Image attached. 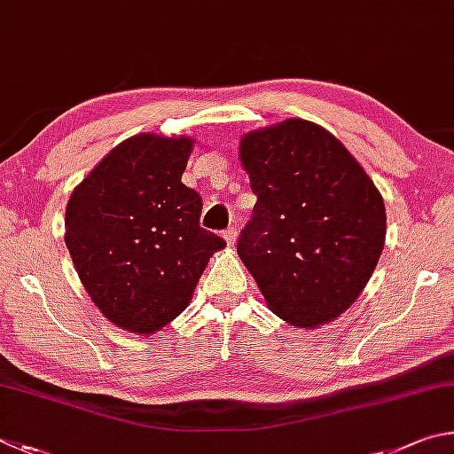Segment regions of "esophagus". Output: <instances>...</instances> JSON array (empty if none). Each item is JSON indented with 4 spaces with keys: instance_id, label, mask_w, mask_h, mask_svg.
Wrapping results in <instances>:
<instances>
[{
    "instance_id": "obj_1",
    "label": "esophagus",
    "mask_w": 454,
    "mask_h": 454,
    "mask_svg": "<svg viewBox=\"0 0 454 454\" xmlns=\"http://www.w3.org/2000/svg\"><path fill=\"white\" fill-rule=\"evenodd\" d=\"M223 237H225V241H227V245H235V241H237V227H227L225 229V233H223Z\"/></svg>"
}]
</instances>
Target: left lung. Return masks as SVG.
Segmentation results:
<instances>
[{
	"instance_id": "obj_1",
	"label": "left lung",
	"mask_w": 454,
	"mask_h": 454,
	"mask_svg": "<svg viewBox=\"0 0 454 454\" xmlns=\"http://www.w3.org/2000/svg\"><path fill=\"white\" fill-rule=\"evenodd\" d=\"M239 157L257 203L237 253L267 307L301 329L335 321L385 247L375 183L335 135L305 119L243 135Z\"/></svg>"
}]
</instances>
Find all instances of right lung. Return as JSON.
<instances>
[{
	"mask_svg": "<svg viewBox=\"0 0 454 454\" xmlns=\"http://www.w3.org/2000/svg\"><path fill=\"white\" fill-rule=\"evenodd\" d=\"M189 137L139 133L114 147L74 189L66 245L107 319L151 335L185 311L209 257L225 247L199 227L201 197L181 183Z\"/></svg>",
	"mask_w": 454,
	"mask_h": 454,
	"instance_id": "right-lung-1",
	"label": "right lung"
}]
</instances>
